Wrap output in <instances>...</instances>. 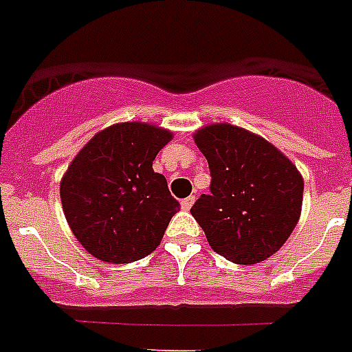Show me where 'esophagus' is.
Instances as JSON below:
<instances>
[{
  "label": "esophagus",
  "instance_id": "obj_1",
  "mask_svg": "<svg viewBox=\"0 0 352 352\" xmlns=\"http://www.w3.org/2000/svg\"><path fill=\"white\" fill-rule=\"evenodd\" d=\"M194 201H195L194 195H188V197L183 199V201H182V208H183V210H185V211L190 210L192 204H194Z\"/></svg>",
  "mask_w": 352,
  "mask_h": 352
}]
</instances>
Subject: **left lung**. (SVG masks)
<instances>
[{
  "instance_id": "8db88e82",
  "label": "left lung",
  "mask_w": 352,
  "mask_h": 352,
  "mask_svg": "<svg viewBox=\"0 0 352 352\" xmlns=\"http://www.w3.org/2000/svg\"><path fill=\"white\" fill-rule=\"evenodd\" d=\"M194 141L208 160L211 185L190 213L210 247L236 264L268 259L300 220V170L272 142L229 123L203 126Z\"/></svg>"
}]
</instances>
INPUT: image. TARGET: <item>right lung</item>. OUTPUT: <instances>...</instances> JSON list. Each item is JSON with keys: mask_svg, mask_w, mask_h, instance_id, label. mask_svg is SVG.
Instances as JSON below:
<instances>
[{"mask_svg": "<svg viewBox=\"0 0 352 352\" xmlns=\"http://www.w3.org/2000/svg\"><path fill=\"white\" fill-rule=\"evenodd\" d=\"M173 133L148 123H116L72 160L60 185L77 241L96 259L126 264L160 245L179 203L153 160Z\"/></svg>", "mask_w": 352, "mask_h": 352, "instance_id": "obj_1", "label": "right lung"}]
</instances>
